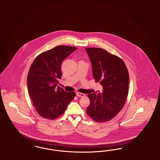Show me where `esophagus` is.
I'll return each mask as SVG.
<instances>
[{
    "label": "esophagus",
    "mask_w": 160,
    "mask_h": 160,
    "mask_svg": "<svg viewBox=\"0 0 160 160\" xmlns=\"http://www.w3.org/2000/svg\"><path fill=\"white\" fill-rule=\"evenodd\" d=\"M76 95H77V96H78V97H82L84 96V94L83 93H81V92H77Z\"/></svg>",
    "instance_id": "esophagus-1"
}]
</instances>
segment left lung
I'll list each match as a JSON object with an SVG mask.
<instances>
[{"label":"left lung","instance_id":"obj_1","mask_svg":"<svg viewBox=\"0 0 160 160\" xmlns=\"http://www.w3.org/2000/svg\"><path fill=\"white\" fill-rule=\"evenodd\" d=\"M86 50L92 64L93 78L103 87L102 94L87 95L90 104L86 112L93 120L105 122L116 116L126 103L128 94V69L120 58L104 49L90 48Z\"/></svg>","mask_w":160,"mask_h":160}]
</instances>
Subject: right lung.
<instances>
[{
    "label": "right lung",
    "mask_w": 160,
    "mask_h": 160,
    "mask_svg": "<svg viewBox=\"0 0 160 160\" xmlns=\"http://www.w3.org/2000/svg\"><path fill=\"white\" fill-rule=\"evenodd\" d=\"M76 47L59 45L38 55L33 62L28 74V87L36 111L48 120L62 116L76 92H66L56 87L62 78L63 60L75 51Z\"/></svg>",
    "instance_id": "right-lung-1"
}]
</instances>
